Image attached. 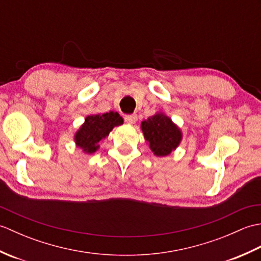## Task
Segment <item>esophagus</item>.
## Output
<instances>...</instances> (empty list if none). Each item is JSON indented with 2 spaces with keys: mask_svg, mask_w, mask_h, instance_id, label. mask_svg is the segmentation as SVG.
Returning a JSON list of instances; mask_svg holds the SVG:
<instances>
[{
  "mask_svg": "<svg viewBox=\"0 0 261 261\" xmlns=\"http://www.w3.org/2000/svg\"><path fill=\"white\" fill-rule=\"evenodd\" d=\"M124 120H125L126 123H129V124H134V123H136V122H137V120H138V116H137V114H136V113H134V114H129V115H125V116H124Z\"/></svg>",
  "mask_w": 261,
  "mask_h": 261,
  "instance_id": "1",
  "label": "esophagus"
}]
</instances>
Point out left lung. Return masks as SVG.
I'll use <instances>...</instances> for the list:
<instances>
[{
  "label": "left lung",
  "instance_id": "1",
  "mask_svg": "<svg viewBox=\"0 0 261 261\" xmlns=\"http://www.w3.org/2000/svg\"><path fill=\"white\" fill-rule=\"evenodd\" d=\"M141 130L150 150L157 157L168 156L179 146L182 134L169 116L158 112L141 122Z\"/></svg>",
  "mask_w": 261,
  "mask_h": 261
}]
</instances>
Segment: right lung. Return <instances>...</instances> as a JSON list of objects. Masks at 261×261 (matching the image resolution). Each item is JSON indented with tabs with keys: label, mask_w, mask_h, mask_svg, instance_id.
Here are the masks:
<instances>
[{
	"label": "right lung",
	"mask_w": 261,
	"mask_h": 261,
	"mask_svg": "<svg viewBox=\"0 0 261 261\" xmlns=\"http://www.w3.org/2000/svg\"><path fill=\"white\" fill-rule=\"evenodd\" d=\"M123 124V119L118 112L87 115L74 136L75 145L83 152L94 153L99 148V142L105 139L114 126Z\"/></svg>",
	"instance_id": "obj_1"
}]
</instances>
